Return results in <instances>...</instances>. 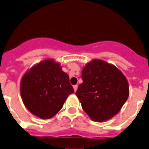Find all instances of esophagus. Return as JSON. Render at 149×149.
Segmentation results:
<instances>
[{
  "mask_svg": "<svg viewBox=\"0 0 149 149\" xmlns=\"http://www.w3.org/2000/svg\"><path fill=\"white\" fill-rule=\"evenodd\" d=\"M73 89H74V91L76 92V91H77V89H78V86L77 85L73 86Z\"/></svg>",
  "mask_w": 149,
  "mask_h": 149,
  "instance_id": "34e87169",
  "label": "esophagus"
}]
</instances>
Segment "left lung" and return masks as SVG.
Segmentation results:
<instances>
[{"instance_id": "1", "label": "left lung", "mask_w": 149, "mask_h": 149, "mask_svg": "<svg viewBox=\"0 0 149 149\" xmlns=\"http://www.w3.org/2000/svg\"><path fill=\"white\" fill-rule=\"evenodd\" d=\"M83 83L76 95L83 109L94 121H104L118 113L129 95L128 81L112 64L94 59L82 70Z\"/></svg>"}]
</instances>
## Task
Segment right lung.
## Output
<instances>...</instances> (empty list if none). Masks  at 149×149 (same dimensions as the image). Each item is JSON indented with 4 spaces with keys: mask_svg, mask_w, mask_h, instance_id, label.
Masks as SVG:
<instances>
[{
    "mask_svg": "<svg viewBox=\"0 0 149 149\" xmlns=\"http://www.w3.org/2000/svg\"><path fill=\"white\" fill-rule=\"evenodd\" d=\"M74 92L68 74L53 59L39 63L23 76L21 95L30 112L42 119L54 116Z\"/></svg>",
    "mask_w": 149,
    "mask_h": 149,
    "instance_id": "add662e5",
    "label": "right lung"
}]
</instances>
